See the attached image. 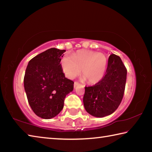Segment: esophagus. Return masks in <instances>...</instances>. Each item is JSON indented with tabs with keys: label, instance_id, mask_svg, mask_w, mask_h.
<instances>
[{
	"label": "esophagus",
	"instance_id": "esophagus-1",
	"mask_svg": "<svg viewBox=\"0 0 152 152\" xmlns=\"http://www.w3.org/2000/svg\"><path fill=\"white\" fill-rule=\"evenodd\" d=\"M78 84H79V83H78V82H74V87H76V86H78Z\"/></svg>",
	"mask_w": 152,
	"mask_h": 152
}]
</instances>
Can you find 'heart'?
Here are the masks:
<instances>
[{"instance_id": "heart-1", "label": "heart", "mask_w": 152, "mask_h": 152, "mask_svg": "<svg viewBox=\"0 0 152 152\" xmlns=\"http://www.w3.org/2000/svg\"><path fill=\"white\" fill-rule=\"evenodd\" d=\"M107 65L106 56L92 51H78L61 60V69L68 78H76L82 69V76L89 84L98 83L103 78Z\"/></svg>"}]
</instances>
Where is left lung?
Listing matches in <instances>:
<instances>
[{"mask_svg": "<svg viewBox=\"0 0 152 152\" xmlns=\"http://www.w3.org/2000/svg\"><path fill=\"white\" fill-rule=\"evenodd\" d=\"M126 79L127 69L121 59L111 54L103 78L93 86H85L83 102L86 111L96 117L114 113L123 99Z\"/></svg>", "mask_w": 152, "mask_h": 152, "instance_id": "1", "label": "left lung"}]
</instances>
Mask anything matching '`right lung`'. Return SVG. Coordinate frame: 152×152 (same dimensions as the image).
<instances>
[{"label":"right lung","instance_id":"add662e5","mask_svg":"<svg viewBox=\"0 0 152 152\" xmlns=\"http://www.w3.org/2000/svg\"><path fill=\"white\" fill-rule=\"evenodd\" d=\"M66 50L50 48L29 61L24 76L28 102L36 115L49 119L62 110L74 82L66 78L60 61Z\"/></svg>","mask_w":152,"mask_h":152}]
</instances>
